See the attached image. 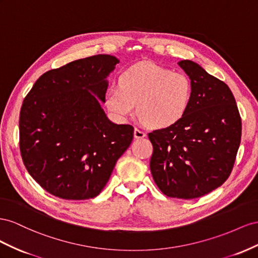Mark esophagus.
<instances>
[{
    "mask_svg": "<svg viewBox=\"0 0 258 258\" xmlns=\"http://www.w3.org/2000/svg\"><path fill=\"white\" fill-rule=\"evenodd\" d=\"M134 137L135 138H144V137H146V133H145V132L141 131V130H138L137 127H135V130H134Z\"/></svg>",
    "mask_w": 258,
    "mask_h": 258,
    "instance_id": "1",
    "label": "esophagus"
}]
</instances>
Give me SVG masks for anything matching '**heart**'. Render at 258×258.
<instances>
[{"instance_id":"obj_1","label":"heart","mask_w":258,"mask_h":258,"mask_svg":"<svg viewBox=\"0 0 258 258\" xmlns=\"http://www.w3.org/2000/svg\"><path fill=\"white\" fill-rule=\"evenodd\" d=\"M192 83L179 72L151 62L133 66L124 71L119 86L109 87L105 101L119 119L133 114L153 128H165L180 121L192 99Z\"/></svg>"}]
</instances>
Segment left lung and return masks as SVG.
Wrapping results in <instances>:
<instances>
[{"label": "left lung", "instance_id": "8db88e82", "mask_svg": "<svg viewBox=\"0 0 258 258\" xmlns=\"http://www.w3.org/2000/svg\"><path fill=\"white\" fill-rule=\"evenodd\" d=\"M192 83V99L176 124L148 134L153 146L150 171L165 196L195 199L229 177L241 142V116L226 83L201 66L181 60Z\"/></svg>", "mask_w": 258, "mask_h": 258}]
</instances>
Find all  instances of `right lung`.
Masks as SVG:
<instances>
[{"label":"right lung","instance_id":"right-lung-1","mask_svg":"<svg viewBox=\"0 0 258 258\" xmlns=\"http://www.w3.org/2000/svg\"><path fill=\"white\" fill-rule=\"evenodd\" d=\"M117 62L110 55L69 62L42 75L25 97L21 158L50 195L64 200L98 196L133 141L134 127L112 123L98 99L105 102L106 78Z\"/></svg>","mask_w":258,"mask_h":258}]
</instances>
